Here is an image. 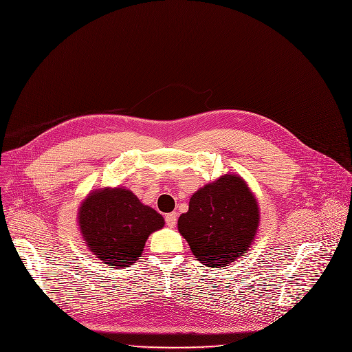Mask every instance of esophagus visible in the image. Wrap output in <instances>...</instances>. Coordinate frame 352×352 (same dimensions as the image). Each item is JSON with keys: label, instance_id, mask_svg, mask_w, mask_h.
<instances>
[{"label": "esophagus", "instance_id": "1", "mask_svg": "<svg viewBox=\"0 0 352 352\" xmlns=\"http://www.w3.org/2000/svg\"><path fill=\"white\" fill-rule=\"evenodd\" d=\"M165 222L169 228H175L176 225V214L175 212H170V214H166L165 215Z\"/></svg>", "mask_w": 352, "mask_h": 352}]
</instances>
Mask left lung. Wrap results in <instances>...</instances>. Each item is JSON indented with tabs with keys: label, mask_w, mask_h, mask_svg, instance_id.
<instances>
[{
	"label": "left lung",
	"mask_w": 352,
	"mask_h": 352,
	"mask_svg": "<svg viewBox=\"0 0 352 352\" xmlns=\"http://www.w3.org/2000/svg\"><path fill=\"white\" fill-rule=\"evenodd\" d=\"M258 225L255 195L241 176L232 173L195 191L177 221L194 256L209 267L229 266L248 251Z\"/></svg>",
	"instance_id": "left-lung-1"
}]
</instances>
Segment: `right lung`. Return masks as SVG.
Wrapping results in <instances>:
<instances>
[{"mask_svg": "<svg viewBox=\"0 0 352 352\" xmlns=\"http://www.w3.org/2000/svg\"><path fill=\"white\" fill-rule=\"evenodd\" d=\"M78 219L89 250L113 267L137 261L148 236L165 225L161 214L124 187L91 191L79 208Z\"/></svg>", "mask_w": 352, "mask_h": 352, "instance_id": "1", "label": "right lung"}]
</instances>
